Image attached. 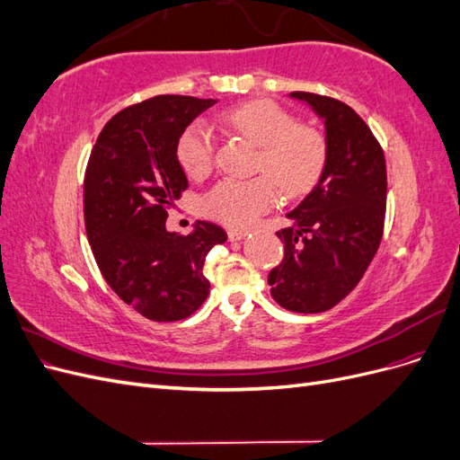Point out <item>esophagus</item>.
<instances>
[{
    "label": "esophagus",
    "mask_w": 460,
    "mask_h": 460,
    "mask_svg": "<svg viewBox=\"0 0 460 460\" xmlns=\"http://www.w3.org/2000/svg\"><path fill=\"white\" fill-rule=\"evenodd\" d=\"M247 235L245 230H228V240L230 242H240Z\"/></svg>",
    "instance_id": "1"
}]
</instances>
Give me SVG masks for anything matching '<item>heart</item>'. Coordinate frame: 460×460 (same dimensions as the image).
<instances>
[{
  "mask_svg": "<svg viewBox=\"0 0 460 460\" xmlns=\"http://www.w3.org/2000/svg\"><path fill=\"white\" fill-rule=\"evenodd\" d=\"M218 122L259 146L255 171L267 176L252 180L222 178L203 196L205 213L228 226H249L278 203V186L288 198L309 193L328 163L324 134L297 124L288 109L270 100H253L222 111ZM217 140L205 122H191L178 137L176 155L182 169L205 176L215 163Z\"/></svg>",
  "mask_w": 460,
  "mask_h": 460,
  "instance_id": "obj_1",
  "label": "heart"
}]
</instances>
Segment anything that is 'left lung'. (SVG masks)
<instances>
[{"mask_svg":"<svg viewBox=\"0 0 460 460\" xmlns=\"http://www.w3.org/2000/svg\"><path fill=\"white\" fill-rule=\"evenodd\" d=\"M324 119L328 163L314 190L278 230L284 259L269 274L270 294L294 313H324L351 294L378 252L387 198L380 142L340 100L291 92Z\"/></svg>","mask_w":460,"mask_h":460,"instance_id":"left-lung-1","label":"left lung"}]
</instances>
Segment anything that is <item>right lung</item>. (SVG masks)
I'll list each match as a JSON object with an SVG mask.
<instances>
[{
  "label": "right lung",
  "instance_id": "obj_1",
  "mask_svg": "<svg viewBox=\"0 0 460 460\" xmlns=\"http://www.w3.org/2000/svg\"><path fill=\"white\" fill-rule=\"evenodd\" d=\"M213 100L155 95L111 119L84 174V225L105 282L153 323L196 313L208 296L207 253L226 242L213 222L188 235L166 232V217L188 188L178 137Z\"/></svg>",
  "mask_w": 460,
  "mask_h": 460
}]
</instances>
